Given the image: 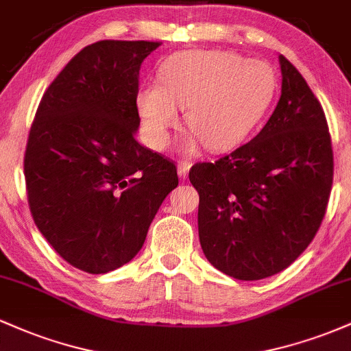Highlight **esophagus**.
I'll return each mask as SVG.
<instances>
[{
	"label": "esophagus",
	"mask_w": 351,
	"mask_h": 351,
	"mask_svg": "<svg viewBox=\"0 0 351 351\" xmlns=\"http://www.w3.org/2000/svg\"><path fill=\"white\" fill-rule=\"evenodd\" d=\"M189 168H191V165H189L188 162H180L178 163V176L181 180H186Z\"/></svg>",
	"instance_id": "obj_1"
}]
</instances>
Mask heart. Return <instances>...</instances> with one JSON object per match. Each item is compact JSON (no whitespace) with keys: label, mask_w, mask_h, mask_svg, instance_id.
<instances>
[{"label":"heart","mask_w":351,"mask_h":351,"mask_svg":"<svg viewBox=\"0 0 351 351\" xmlns=\"http://www.w3.org/2000/svg\"><path fill=\"white\" fill-rule=\"evenodd\" d=\"M277 80L263 60L244 59L229 51H188L170 56L160 67V84L147 82L136 94L147 143L163 150L178 127V107L198 142L211 152L236 147L263 119Z\"/></svg>","instance_id":"1"}]
</instances>
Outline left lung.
<instances>
[{"label":"left lung","mask_w":351,"mask_h":351,"mask_svg":"<svg viewBox=\"0 0 351 351\" xmlns=\"http://www.w3.org/2000/svg\"><path fill=\"white\" fill-rule=\"evenodd\" d=\"M280 99L249 143L196 163L198 232L206 259L239 280L289 267L315 237L330 198L333 152L324 108L302 74L279 56Z\"/></svg>","instance_id":"obj_1"}]
</instances>
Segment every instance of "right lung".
I'll use <instances>...</instances> for the list:
<instances>
[{"mask_svg": "<svg viewBox=\"0 0 351 351\" xmlns=\"http://www.w3.org/2000/svg\"><path fill=\"white\" fill-rule=\"evenodd\" d=\"M160 43L84 47L44 92L24 155L27 203L71 265L106 274L130 263L178 186L175 163L136 142L140 66Z\"/></svg>", "mask_w": 351, "mask_h": 351, "instance_id": "1", "label": "right lung"}]
</instances>
